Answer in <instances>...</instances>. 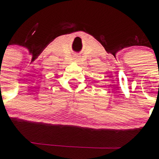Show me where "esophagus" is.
I'll use <instances>...</instances> for the list:
<instances>
[{
  "mask_svg": "<svg viewBox=\"0 0 159 159\" xmlns=\"http://www.w3.org/2000/svg\"><path fill=\"white\" fill-rule=\"evenodd\" d=\"M74 60L76 61V62H78V61H79V57H78L77 55L74 56Z\"/></svg>",
  "mask_w": 159,
  "mask_h": 159,
  "instance_id": "obj_1",
  "label": "esophagus"
}]
</instances>
